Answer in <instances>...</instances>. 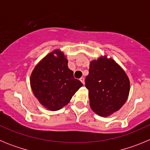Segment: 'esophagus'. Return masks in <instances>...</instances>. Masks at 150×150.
<instances>
[{"instance_id": "obj_1", "label": "esophagus", "mask_w": 150, "mask_h": 150, "mask_svg": "<svg viewBox=\"0 0 150 150\" xmlns=\"http://www.w3.org/2000/svg\"><path fill=\"white\" fill-rule=\"evenodd\" d=\"M79 80H80V81L82 82V83H83V85L85 84V79H84V77H81V78H80V79H79Z\"/></svg>"}]
</instances>
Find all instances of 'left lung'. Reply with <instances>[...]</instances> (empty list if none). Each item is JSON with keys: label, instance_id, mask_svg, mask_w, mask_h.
I'll list each match as a JSON object with an SVG mask.
<instances>
[{"label": "left lung", "instance_id": "1", "mask_svg": "<svg viewBox=\"0 0 150 150\" xmlns=\"http://www.w3.org/2000/svg\"><path fill=\"white\" fill-rule=\"evenodd\" d=\"M86 87L92 110L99 116H107L119 110L125 103L130 82L114 61L100 57L90 63Z\"/></svg>", "mask_w": 150, "mask_h": 150}]
</instances>
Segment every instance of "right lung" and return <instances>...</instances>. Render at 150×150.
<instances>
[{
	"mask_svg": "<svg viewBox=\"0 0 150 150\" xmlns=\"http://www.w3.org/2000/svg\"><path fill=\"white\" fill-rule=\"evenodd\" d=\"M30 81L33 93L40 103L53 111L67 105L74 93L83 86V83L74 77L67 60L59 50H55L38 63Z\"/></svg>",
	"mask_w": 150,
	"mask_h": 150,
	"instance_id": "right-lung-1",
	"label": "right lung"
}]
</instances>
